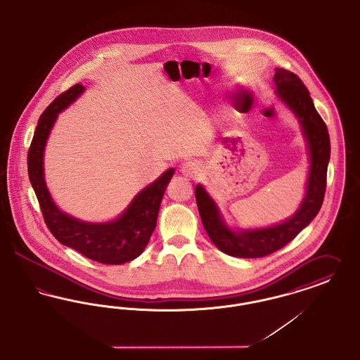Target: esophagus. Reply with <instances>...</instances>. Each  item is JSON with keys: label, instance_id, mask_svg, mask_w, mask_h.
I'll return each instance as SVG.
<instances>
[{"label": "esophagus", "instance_id": "obj_1", "mask_svg": "<svg viewBox=\"0 0 360 360\" xmlns=\"http://www.w3.org/2000/svg\"><path fill=\"white\" fill-rule=\"evenodd\" d=\"M201 165L197 162V160H189V162H185L181 167V171L185 176L188 178H197L201 172Z\"/></svg>", "mask_w": 360, "mask_h": 360}]
</instances>
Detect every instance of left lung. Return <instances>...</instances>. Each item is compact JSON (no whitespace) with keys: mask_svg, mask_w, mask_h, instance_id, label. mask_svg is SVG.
Returning <instances> with one entry per match:
<instances>
[{"mask_svg":"<svg viewBox=\"0 0 360 360\" xmlns=\"http://www.w3.org/2000/svg\"><path fill=\"white\" fill-rule=\"evenodd\" d=\"M274 82L278 98L297 117L310 153L306 195L295 214L274 227L233 231L223 221L214 201L205 189L197 185L194 191L202 226L213 245L220 252L239 258L265 257L290 243L317 216L326 191V172L330 158L328 127L318 114L309 89L295 73L277 68Z\"/></svg>","mask_w":360,"mask_h":360,"instance_id":"left-lung-1","label":"left lung"}]
</instances>
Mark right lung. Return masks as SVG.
Instances as JSON below:
<instances>
[{"instance_id": "1", "label": "right lung", "mask_w": 360, "mask_h": 360, "mask_svg": "<svg viewBox=\"0 0 360 360\" xmlns=\"http://www.w3.org/2000/svg\"><path fill=\"white\" fill-rule=\"evenodd\" d=\"M83 91L84 85L70 86L43 111L28 149V176L39 201L44 223L60 243L101 264L120 265L137 258L148 245L174 169H167L148 188L140 191L127 211L112 221L85 223L60 211L44 182L43 150L58 112L73 103Z\"/></svg>"}]
</instances>
